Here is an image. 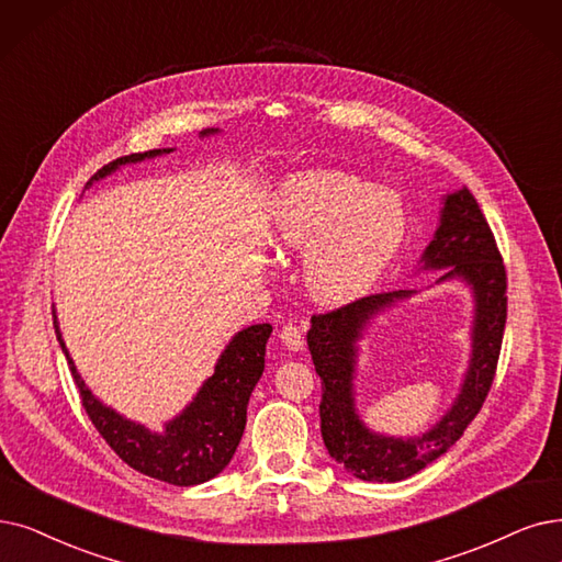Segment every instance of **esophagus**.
Instances as JSON below:
<instances>
[{"label":"esophagus","mask_w":562,"mask_h":562,"mask_svg":"<svg viewBox=\"0 0 562 562\" xmlns=\"http://www.w3.org/2000/svg\"><path fill=\"white\" fill-rule=\"evenodd\" d=\"M279 339H281V344L290 350V352H300L302 348H304V334H302V329L297 327V325H285L281 331H279Z\"/></svg>","instance_id":"esophagus-1"}]
</instances>
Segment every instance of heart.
Returning <instances> with one entry per match:
<instances>
[{"label": "heart", "mask_w": 562, "mask_h": 562, "mask_svg": "<svg viewBox=\"0 0 562 562\" xmlns=\"http://www.w3.org/2000/svg\"><path fill=\"white\" fill-rule=\"evenodd\" d=\"M408 231L401 200L336 170L290 175L269 212V244L304 254L311 300L341 306L364 297L398 254Z\"/></svg>", "instance_id": "obj_1"}]
</instances>
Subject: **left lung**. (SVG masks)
Wrapping results in <instances>:
<instances>
[{"label":"left lung","mask_w":562,"mask_h":562,"mask_svg":"<svg viewBox=\"0 0 562 562\" xmlns=\"http://www.w3.org/2000/svg\"><path fill=\"white\" fill-rule=\"evenodd\" d=\"M417 272H440L436 285L457 281L473 297L468 369L452 406L429 431L408 438L373 431L359 415L355 398L359 344L367 329L398 302L415 297L417 290L401 288L362 297L325 316H313L306 331L313 367L323 383L325 447L336 463L364 482L408 480L442 457L480 413L496 373L507 318L505 267L477 200L465 187L442 195L438 228L419 258Z\"/></svg>","instance_id":"obj_1"}]
</instances>
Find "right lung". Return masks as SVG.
<instances>
[{"instance_id":"add662e5","label":"right lung","mask_w":562,"mask_h":562,"mask_svg":"<svg viewBox=\"0 0 562 562\" xmlns=\"http://www.w3.org/2000/svg\"><path fill=\"white\" fill-rule=\"evenodd\" d=\"M216 133L218 128H205L200 131V138H210ZM170 151H175V147L122 156V159L103 166L89 179L85 189L117 172L122 166L156 159V156ZM53 318L57 341L66 359H69L74 380L82 396V406L99 434L122 461L136 468L143 475L175 486L203 484L216 477L231 463L246 426V406H249L251 392L265 371V346L269 334H272V325L260 323L237 331L218 355L214 373L200 385L191 403H187L182 413H177L164 424V431H151L145 424L133 422L115 408L105 406L85 385L74 357L61 339L55 308Z\"/></svg>"}]
</instances>
